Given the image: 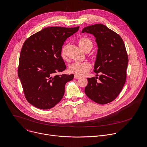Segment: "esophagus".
<instances>
[{
	"instance_id": "1",
	"label": "esophagus",
	"mask_w": 147,
	"mask_h": 147,
	"mask_svg": "<svg viewBox=\"0 0 147 147\" xmlns=\"http://www.w3.org/2000/svg\"><path fill=\"white\" fill-rule=\"evenodd\" d=\"M74 78H76V79H80V78H81V77H79V76H78L75 75V76H74Z\"/></svg>"
}]
</instances>
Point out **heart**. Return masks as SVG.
I'll list each match as a JSON object with an SVG mask.
<instances>
[{
    "mask_svg": "<svg viewBox=\"0 0 147 147\" xmlns=\"http://www.w3.org/2000/svg\"><path fill=\"white\" fill-rule=\"evenodd\" d=\"M92 41L88 37H82L78 40V45L85 53H88L93 47ZM67 48L68 44L63 45L61 50V56L64 60L67 58ZM91 65L88 62L83 63H74L70 65L69 71L70 73L78 76H83L86 75L90 70Z\"/></svg>",
    "mask_w": 147,
    "mask_h": 147,
    "instance_id": "b5f03b06",
    "label": "heart"
}]
</instances>
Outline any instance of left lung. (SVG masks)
I'll list each match as a JSON object with an SVG mask.
<instances>
[{
    "instance_id": "obj_1",
    "label": "left lung",
    "mask_w": 147,
    "mask_h": 147,
    "mask_svg": "<svg viewBox=\"0 0 147 147\" xmlns=\"http://www.w3.org/2000/svg\"><path fill=\"white\" fill-rule=\"evenodd\" d=\"M93 34L97 42V53L94 71L96 77L87 78L85 93L94 102L105 105L116 99L126 78L128 56L122 38L103 24L86 26L82 33Z\"/></svg>"
}]
</instances>
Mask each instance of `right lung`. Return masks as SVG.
Here are the masks:
<instances>
[{"instance_id":"obj_1","label":"right lung","mask_w":147,"mask_h":147,"mask_svg":"<svg viewBox=\"0 0 147 147\" xmlns=\"http://www.w3.org/2000/svg\"><path fill=\"white\" fill-rule=\"evenodd\" d=\"M79 29L52 26L43 29L24 42L18 69L27 101L42 110L54 107L62 99L73 74L57 75L66 68L61 56L64 42Z\"/></svg>"}]
</instances>
